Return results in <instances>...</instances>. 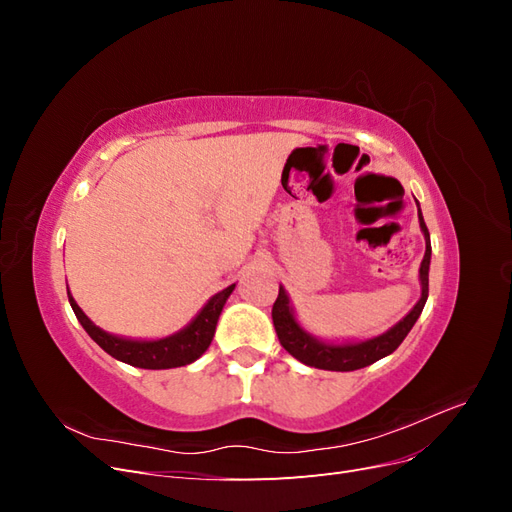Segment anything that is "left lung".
<instances>
[{
	"label": "left lung",
	"mask_w": 512,
	"mask_h": 512,
	"mask_svg": "<svg viewBox=\"0 0 512 512\" xmlns=\"http://www.w3.org/2000/svg\"><path fill=\"white\" fill-rule=\"evenodd\" d=\"M418 220H421V230L425 232V258L421 262V299L412 307V312L397 322L391 331H386L380 337L367 339V342L361 344H344V346H333V344H322L312 335H307L297 320L292 316V309L288 305L286 290L280 288V294L273 303L271 316H273V327L277 333V339L280 344L301 363L316 367V369H329V371H354L367 367L371 363H376L384 359L386 354H391L399 348V344L404 342L410 329L414 327V322L421 316L425 301L429 297V260H431V241H429V230L425 226V220L421 215V209H418Z\"/></svg>",
	"instance_id": "obj_1"
}]
</instances>
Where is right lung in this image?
Returning <instances> with one entry per match:
<instances>
[{"label":"right lung","instance_id":"add662e5","mask_svg":"<svg viewBox=\"0 0 512 512\" xmlns=\"http://www.w3.org/2000/svg\"><path fill=\"white\" fill-rule=\"evenodd\" d=\"M232 290H235V284L211 297L209 303L200 309V314L183 331L158 339V342H132V339H123L106 333L98 329L96 324L83 314V309L76 305L70 292L68 299L74 309V316L79 318L83 329L104 352L111 354L113 359L141 369H170L196 361L198 356L209 348L215 333V324H218L222 307Z\"/></svg>","mask_w":512,"mask_h":512}]
</instances>
